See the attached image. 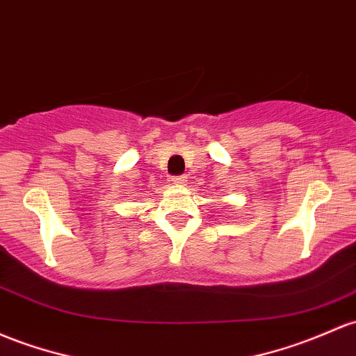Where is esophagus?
I'll return each mask as SVG.
<instances>
[{
	"label": "esophagus",
	"mask_w": 356,
	"mask_h": 356,
	"mask_svg": "<svg viewBox=\"0 0 356 356\" xmlns=\"http://www.w3.org/2000/svg\"><path fill=\"white\" fill-rule=\"evenodd\" d=\"M172 182H174V184H186L187 177L186 175H174V177H172Z\"/></svg>",
	"instance_id": "34e87169"
}]
</instances>
